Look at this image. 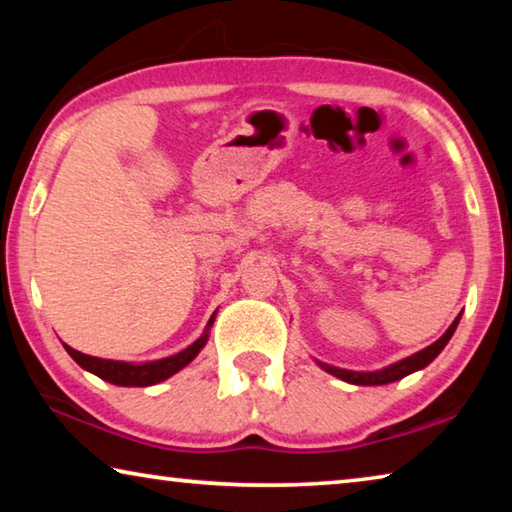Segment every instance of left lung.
<instances>
[{
  "instance_id": "obj_1",
  "label": "left lung",
  "mask_w": 512,
  "mask_h": 512,
  "mask_svg": "<svg viewBox=\"0 0 512 512\" xmlns=\"http://www.w3.org/2000/svg\"><path fill=\"white\" fill-rule=\"evenodd\" d=\"M458 320H461V314L454 318V323L447 327V332L440 336L438 341H433L424 350L415 352V354H411V357H406V359L395 361V363H391V366H386V368H379V370H348V368L329 366V363L318 361V359H316V363L325 372H329V375L339 377V379L348 381V384H354V386H384V384H393V381L402 379L406 375H411V372H418L422 368H427L429 363L436 359L440 352L445 350V345L449 343V339H452L454 332H456Z\"/></svg>"
}]
</instances>
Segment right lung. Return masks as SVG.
Returning <instances> with one entry per match:
<instances>
[{
  "instance_id": "add662e5",
  "label": "right lung",
  "mask_w": 512,
  "mask_h": 512,
  "mask_svg": "<svg viewBox=\"0 0 512 512\" xmlns=\"http://www.w3.org/2000/svg\"><path fill=\"white\" fill-rule=\"evenodd\" d=\"M214 318H216V311L210 316V320H207L205 332L198 336V339L189 345V348H185L178 354H171V357L155 359V361L133 363V361L99 359V357H90V354H83L79 350L69 348L67 343H63V345H65L69 357L79 363L83 370L92 372V375L101 377L103 381H110V384H115V386H153V384H160V381H164V379L173 377L176 372L189 366V363L198 357V352L205 348L207 339H210V329L214 325Z\"/></svg>"
}]
</instances>
